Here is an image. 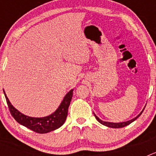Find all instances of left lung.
<instances>
[{
    "instance_id": "8db88e82",
    "label": "left lung",
    "mask_w": 156,
    "mask_h": 156,
    "mask_svg": "<svg viewBox=\"0 0 156 156\" xmlns=\"http://www.w3.org/2000/svg\"><path fill=\"white\" fill-rule=\"evenodd\" d=\"M144 109L142 110V112H140V114H139L137 116H136L135 118H133V119H130V120H128L126 121V122H105V121H102L101 119H100L98 118V117L97 116V115H95L94 114V116L95 118H96V119H97L98 121L100 123H101L102 125H104V126H108V127H112V128H122V127H124V126H127V125L130 124L131 122H133V121L136 120V119L138 118L139 116H140V115H141V113L143 112V111H144Z\"/></svg>"
}]
</instances>
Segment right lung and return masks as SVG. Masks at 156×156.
<instances>
[{"label": "right lung", "mask_w": 156, "mask_h": 156, "mask_svg": "<svg viewBox=\"0 0 156 156\" xmlns=\"http://www.w3.org/2000/svg\"><path fill=\"white\" fill-rule=\"evenodd\" d=\"M73 90H71L66 94L61 105L55 112L48 116L41 117V118L27 116L21 113L11 104L5 91L4 93L11 115L14 117V119L19 123L29 128L33 131L38 133H46L58 129L64 124L68 115V108L73 97Z\"/></svg>", "instance_id": "obj_1"}]
</instances>
